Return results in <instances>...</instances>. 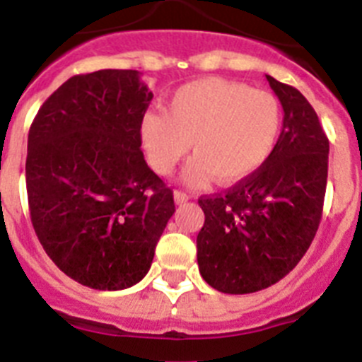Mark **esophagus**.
I'll list each match as a JSON object with an SVG mask.
<instances>
[{
  "label": "esophagus",
  "instance_id": "1",
  "mask_svg": "<svg viewBox=\"0 0 362 362\" xmlns=\"http://www.w3.org/2000/svg\"><path fill=\"white\" fill-rule=\"evenodd\" d=\"M189 194L187 192H184V191H175V202H177V204H185V202L189 200Z\"/></svg>",
  "mask_w": 362,
  "mask_h": 362
}]
</instances>
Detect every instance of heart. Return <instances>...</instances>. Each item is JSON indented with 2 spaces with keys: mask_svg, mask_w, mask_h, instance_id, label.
I'll return each instance as SVG.
<instances>
[{
  "mask_svg": "<svg viewBox=\"0 0 362 362\" xmlns=\"http://www.w3.org/2000/svg\"><path fill=\"white\" fill-rule=\"evenodd\" d=\"M284 112L266 90L225 78H200L178 87L165 112H146L141 143L151 168L168 175L187 155L184 180L191 185L214 178L239 182L261 168L279 143Z\"/></svg>",
  "mask_w": 362,
  "mask_h": 362,
  "instance_id": "1",
  "label": "heart"
}]
</instances>
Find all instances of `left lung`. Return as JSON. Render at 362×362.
<instances>
[{
    "mask_svg": "<svg viewBox=\"0 0 362 362\" xmlns=\"http://www.w3.org/2000/svg\"><path fill=\"white\" fill-rule=\"evenodd\" d=\"M284 109L272 157L225 194L198 200L205 223L197 238L198 268L228 295L269 288L305 255L322 219L329 139L298 89L266 74Z\"/></svg>",
    "mask_w": 362,
    "mask_h": 362,
    "instance_id": "left-lung-1",
    "label": "left lung"
}]
</instances>
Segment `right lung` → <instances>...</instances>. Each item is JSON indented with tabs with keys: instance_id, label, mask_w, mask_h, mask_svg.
<instances>
[{
	"instance_id": "right-lung-1",
	"label": "right lung",
	"mask_w": 362,
	"mask_h": 362,
	"mask_svg": "<svg viewBox=\"0 0 362 362\" xmlns=\"http://www.w3.org/2000/svg\"><path fill=\"white\" fill-rule=\"evenodd\" d=\"M151 98L139 71L76 74L30 127L32 225L48 257L87 288L119 291L143 280L175 212L173 191L141 151Z\"/></svg>"
}]
</instances>
